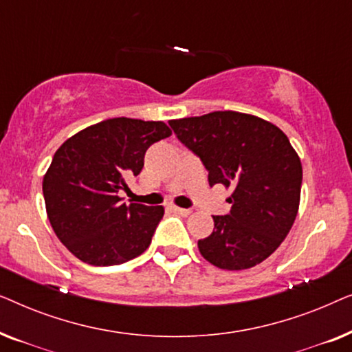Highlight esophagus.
Returning <instances> with one entry per match:
<instances>
[{
    "label": "esophagus",
    "instance_id": "esophagus-1",
    "mask_svg": "<svg viewBox=\"0 0 352 352\" xmlns=\"http://www.w3.org/2000/svg\"><path fill=\"white\" fill-rule=\"evenodd\" d=\"M171 210L175 211V213L181 214V216H187V214H190V210H189V208H179V206H171Z\"/></svg>",
    "mask_w": 352,
    "mask_h": 352
}]
</instances>
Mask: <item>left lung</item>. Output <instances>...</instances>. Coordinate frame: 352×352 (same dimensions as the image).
Instances as JSON below:
<instances>
[{"label":"left lung","instance_id":"8db88e82","mask_svg":"<svg viewBox=\"0 0 352 352\" xmlns=\"http://www.w3.org/2000/svg\"><path fill=\"white\" fill-rule=\"evenodd\" d=\"M170 126L204 163L210 186L232 187L230 211L213 216V232L199 240L201 256L228 271L271 256L295 223L301 195V162L285 133L232 110L171 120Z\"/></svg>","mask_w":352,"mask_h":352}]
</instances>
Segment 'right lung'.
Masks as SVG:
<instances>
[{
  "mask_svg": "<svg viewBox=\"0 0 352 352\" xmlns=\"http://www.w3.org/2000/svg\"><path fill=\"white\" fill-rule=\"evenodd\" d=\"M171 136L163 122L110 118L62 144L43 177L46 213L57 239L91 266H117L148 248L163 206L122 204L147 148Z\"/></svg>",
  "mask_w": 352,
  "mask_h": 352,
  "instance_id": "right-lung-1",
  "label": "right lung"
}]
</instances>
